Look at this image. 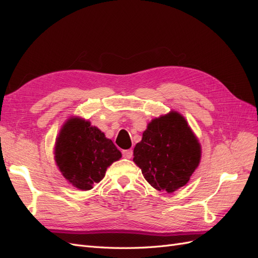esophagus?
Here are the masks:
<instances>
[{"mask_svg":"<svg viewBox=\"0 0 258 258\" xmlns=\"http://www.w3.org/2000/svg\"><path fill=\"white\" fill-rule=\"evenodd\" d=\"M123 158H127V159H130L132 157V155H134V151L132 150H123L121 152Z\"/></svg>","mask_w":258,"mask_h":258,"instance_id":"1","label":"esophagus"}]
</instances>
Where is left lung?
Listing matches in <instances>:
<instances>
[{
  "label": "left lung",
  "instance_id": "obj_1",
  "mask_svg": "<svg viewBox=\"0 0 258 258\" xmlns=\"http://www.w3.org/2000/svg\"><path fill=\"white\" fill-rule=\"evenodd\" d=\"M134 155L136 165L154 188L172 192L189 181L201 150L184 117L171 112L148 124Z\"/></svg>",
  "mask_w": 258,
  "mask_h": 258
}]
</instances>
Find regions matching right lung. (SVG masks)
Masks as SVG:
<instances>
[{
  "mask_svg": "<svg viewBox=\"0 0 258 258\" xmlns=\"http://www.w3.org/2000/svg\"><path fill=\"white\" fill-rule=\"evenodd\" d=\"M54 155L62 175L82 190L91 189L104 177L107 167L121 157L103 132L80 118L68 120L61 129Z\"/></svg>",
  "mask_w": 258,
  "mask_h": 258,
  "instance_id": "add662e5",
  "label": "right lung"
}]
</instances>
